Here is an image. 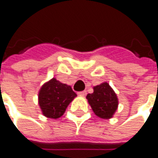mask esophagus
<instances>
[{"instance_id":"1","label":"esophagus","mask_w":158,"mask_h":158,"mask_svg":"<svg viewBox=\"0 0 158 158\" xmlns=\"http://www.w3.org/2000/svg\"><path fill=\"white\" fill-rule=\"evenodd\" d=\"M86 94H87L86 91H80V92H78V95H80V96H85Z\"/></svg>"}]
</instances>
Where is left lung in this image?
I'll return each instance as SVG.
<instances>
[{
	"label": "left lung",
	"mask_w": 158,
	"mask_h": 158,
	"mask_svg": "<svg viewBox=\"0 0 158 158\" xmlns=\"http://www.w3.org/2000/svg\"><path fill=\"white\" fill-rule=\"evenodd\" d=\"M94 114L103 119L114 115L118 106V99L114 90L107 83L93 87V92L86 96Z\"/></svg>",
	"instance_id": "1"
}]
</instances>
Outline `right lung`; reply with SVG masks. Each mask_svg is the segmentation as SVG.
<instances>
[{
    "instance_id": "1",
    "label": "right lung",
    "mask_w": 158,
    "mask_h": 158,
    "mask_svg": "<svg viewBox=\"0 0 158 158\" xmlns=\"http://www.w3.org/2000/svg\"><path fill=\"white\" fill-rule=\"evenodd\" d=\"M76 97L71 86L52 78L42 86L38 94L39 106L44 115L57 119L62 116L67 106Z\"/></svg>"
}]
</instances>
